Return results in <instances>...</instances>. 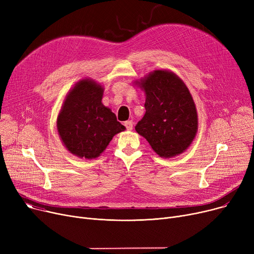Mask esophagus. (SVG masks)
Returning a JSON list of instances; mask_svg holds the SVG:
<instances>
[{
  "label": "esophagus",
  "instance_id": "esophagus-1",
  "mask_svg": "<svg viewBox=\"0 0 254 254\" xmlns=\"http://www.w3.org/2000/svg\"><path fill=\"white\" fill-rule=\"evenodd\" d=\"M125 126H126L127 130H131L132 129V122H131V120H127V122H126Z\"/></svg>",
  "mask_w": 254,
  "mask_h": 254
}]
</instances>
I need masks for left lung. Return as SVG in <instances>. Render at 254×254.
Listing matches in <instances>:
<instances>
[{
  "label": "left lung",
  "instance_id": "8db88e82",
  "mask_svg": "<svg viewBox=\"0 0 254 254\" xmlns=\"http://www.w3.org/2000/svg\"><path fill=\"white\" fill-rule=\"evenodd\" d=\"M138 84L145 92L146 112L136 131L161 157L185 151L197 130V113L188 86L167 70H155Z\"/></svg>",
  "mask_w": 254,
  "mask_h": 254
}]
</instances>
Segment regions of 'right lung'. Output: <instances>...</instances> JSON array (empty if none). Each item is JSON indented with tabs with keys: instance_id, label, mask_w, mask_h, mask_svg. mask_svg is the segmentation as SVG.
I'll return each mask as SVG.
<instances>
[{
	"instance_id": "right-lung-1",
	"label": "right lung",
	"mask_w": 254,
	"mask_h": 254,
	"mask_svg": "<svg viewBox=\"0 0 254 254\" xmlns=\"http://www.w3.org/2000/svg\"><path fill=\"white\" fill-rule=\"evenodd\" d=\"M104 88L90 79H82L66 95L58 116L59 135L71 153L96 158L112 138L126 129L116 115L102 103Z\"/></svg>"
}]
</instances>
